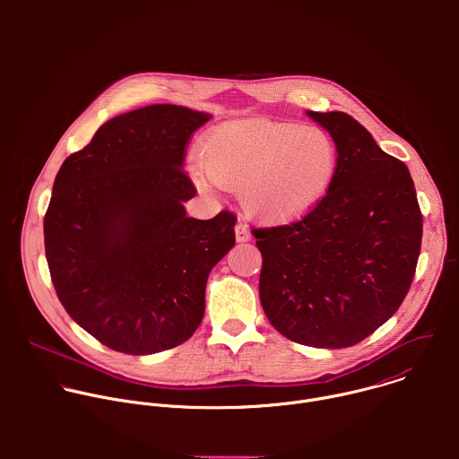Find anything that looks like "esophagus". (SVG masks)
Returning a JSON list of instances; mask_svg holds the SVG:
<instances>
[{
  "label": "esophagus",
  "mask_w": 459,
  "mask_h": 459,
  "mask_svg": "<svg viewBox=\"0 0 459 459\" xmlns=\"http://www.w3.org/2000/svg\"><path fill=\"white\" fill-rule=\"evenodd\" d=\"M234 232H236V239H238L239 243H245V241H250V239H252V234H250V230H248V227H247L245 223H238L236 229H234Z\"/></svg>",
  "instance_id": "34e87169"
}]
</instances>
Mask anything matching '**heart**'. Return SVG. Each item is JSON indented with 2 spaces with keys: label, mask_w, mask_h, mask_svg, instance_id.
<instances>
[{
  "label": "heart",
  "mask_w": 459,
  "mask_h": 459,
  "mask_svg": "<svg viewBox=\"0 0 459 459\" xmlns=\"http://www.w3.org/2000/svg\"><path fill=\"white\" fill-rule=\"evenodd\" d=\"M194 179L202 188H236L247 212L265 223L308 214L331 190L338 147L325 128L265 117L214 126L202 147Z\"/></svg>",
  "instance_id": "b5f03b06"
}]
</instances>
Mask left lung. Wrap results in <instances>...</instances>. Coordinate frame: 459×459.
<instances>
[{
  "mask_svg": "<svg viewBox=\"0 0 459 459\" xmlns=\"http://www.w3.org/2000/svg\"><path fill=\"white\" fill-rule=\"evenodd\" d=\"M336 142L338 172L299 221L255 229L264 255L259 299L290 342L352 347L403 303L420 257L423 218L407 165L383 152L345 112H314Z\"/></svg>",
  "mask_w": 459,
  "mask_h": 459,
  "instance_id": "left-lung-1",
  "label": "left lung"
}]
</instances>
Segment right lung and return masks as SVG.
I'll use <instances>...</instances> for the list:
<instances>
[{
    "instance_id": "1",
    "label": "right lung",
    "mask_w": 459,
    "mask_h": 459,
    "mask_svg": "<svg viewBox=\"0 0 459 459\" xmlns=\"http://www.w3.org/2000/svg\"><path fill=\"white\" fill-rule=\"evenodd\" d=\"M212 116L149 105L103 123L63 161L43 221L45 255L69 316L112 351L145 356L186 342L207 278L234 247L236 216L186 218L185 147Z\"/></svg>"
}]
</instances>
